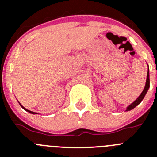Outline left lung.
<instances>
[{
    "label": "left lung",
    "mask_w": 157,
    "mask_h": 157,
    "mask_svg": "<svg viewBox=\"0 0 157 157\" xmlns=\"http://www.w3.org/2000/svg\"><path fill=\"white\" fill-rule=\"evenodd\" d=\"M150 88V75H149V68H148V71H147V81H146V85H145V87L144 89L143 92L141 93V94L139 96V97L137 98V99H136L135 101H134L133 103H131V105H129V106L127 108V110L126 111H130L131 110V109H133L134 108H135L136 106H137V105H139V104L141 102V101L143 100V99L144 98L145 95H146L147 90H148V89Z\"/></svg>",
    "instance_id": "1"
}]
</instances>
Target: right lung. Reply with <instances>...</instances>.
<instances>
[{
    "mask_svg": "<svg viewBox=\"0 0 157 157\" xmlns=\"http://www.w3.org/2000/svg\"><path fill=\"white\" fill-rule=\"evenodd\" d=\"M20 106H21V107H22V108H23V109H25V110H26V112H29V113H31V114H37V113H36V112H32V111H29V110H28V109H25V108H24V107H23V105H21V104H20Z\"/></svg>",
    "mask_w": 157,
    "mask_h": 157,
    "instance_id": "obj_1",
    "label": "right lung"
}]
</instances>
